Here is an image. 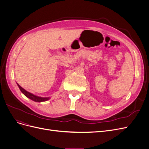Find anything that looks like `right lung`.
Here are the masks:
<instances>
[{
	"instance_id": "1",
	"label": "right lung",
	"mask_w": 149,
	"mask_h": 149,
	"mask_svg": "<svg viewBox=\"0 0 149 149\" xmlns=\"http://www.w3.org/2000/svg\"><path fill=\"white\" fill-rule=\"evenodd\" d=\"M17 85L19 88V89H20V90L21 91V92L27 97L29 98L30 99L33 100L35 102H44V101H46L47 100L49 99V97H38V96H36L33 94H31L28 91H25L24 88H22L20 85Z\"/></svg>"
}]
</instances>
